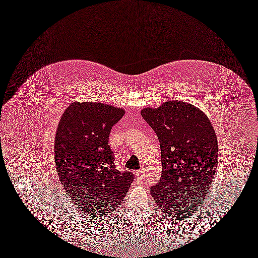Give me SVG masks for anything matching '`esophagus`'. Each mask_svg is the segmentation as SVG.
Listing matches in <instances>:
<instances>
[{
	"label": "esophagus",
	"instance_id": "esophagus-1",
	"mask_svg": "<svg viewBox=\"0 0 258 258\" xmlns=\"http://www.w3.org/2000/svg\"><path fill=\"white\" fill-rule=\"evenodd\" d=\"M135 175H136V178H137L138 180H142V179H144V172H143V170H136Z\"/></svg>",
	"mask_w": 258,
	"mask_h": 258
}]
</instances>
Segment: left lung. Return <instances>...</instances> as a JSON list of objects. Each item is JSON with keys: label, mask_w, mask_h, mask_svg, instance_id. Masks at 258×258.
<instances>
[{"label": "left lung", "mask_w": 258, "mask_h": 258, "mask_svg": "<svg viewBox=\"0 0 258 258\" xmlns=\"http://www.w3.org/2000/svg\"><path fill=\"white\" fill-rule=\"evenodd\" d=\"M160 143L162 174L151 195L161 210L183 219L203 204L217 167L218 145L210 120L180 101L141 111Z\"/></svg>", "instance_id": "1"}]
</instances>
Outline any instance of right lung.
I'll return each mask as SVG.
<instances>
[{"instance_id": "add662e5", "label": "right lung", "mask_w": 258, "mask_h": 258, "mask_svg": "<svg viewBox=\"0 0 258 258\" xmlns=\"http://www.w3.org/2000/svg\"><path fill=\"white\" fill-rule=\"evenodd\" d=\"M122 108L102 103H73L63 112L54 146L59 179L82 213L103 217L122 203L134 174L120 171L108 145Z\"/></svg>"}]
</instances>
